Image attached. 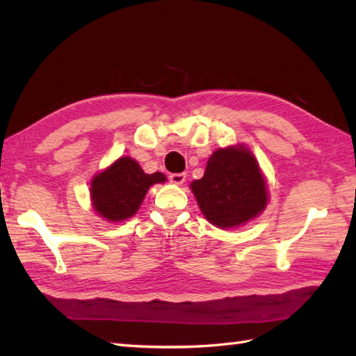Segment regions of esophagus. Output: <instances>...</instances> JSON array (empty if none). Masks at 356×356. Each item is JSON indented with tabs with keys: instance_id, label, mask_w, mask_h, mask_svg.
<instances>
[{
	"instance_id": "obj_1",
	"label": "esophagus",
	"mask_w": 356,
	"mask_h": 356,
	"mask_svg": "<svg viewBox=\"0 0 356 356\" xmlns=\"http://www.w3.org/2000/svg\"><path fill=\"white\" fill-rule=\"evenodd\" d=\"M186 180V172H175V175H170V181L175 185H181Z\"/></svg>"
}]
</instances>
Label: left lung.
Instances as JSON below:
<instances>
[{"mask_svg": "<svg viewBox=\"0 0 356 356\" xmlns=\"http://www.w3.org/2000/svg\"><path fill=\"white\" fill-rule=\"evenodd\" d=\"M189 188L204 218L222 230L245 225L261 216L268 203L266 176L244 144L213 152L204 176Z\"/></svg>", "mask_w": 356, "mask_h": 356, "instance_id": "obj_1", "label": "left lung"}]
</instances>
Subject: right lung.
Wrapping results in <instances>:
<instances>
[{
    "mask_svg": "<svg viewBox=\"0 0 356 356\" xmlns=\"http://www.w3.org/2000/svg\"><path fill=\"white\" fill-rule=\"evenodd\" d=\"M162 172L147 175L130 156H121L90 180V202L97 216L120 222L134 217L150 186L165 184Z\"/></svg>",
    "mask_w": 356,
    "mask_h": 356,
    "instance_id": "obj_1",
    "label": "right lung"
}]
</instances>
